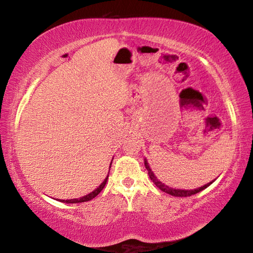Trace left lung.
<instances>
[{"label": "left lung", "mask_w": 253, "mask_h": 253, "mask_svg": "<svg viewBox=\"0 0 253 253\" xmlns=\"http://www.w3.org/2000/svg\"><path fill=\"white\" fill-rule=\"evenodd\" d=\"M144 163H145V168H146V169L148 170L149 178L152 179L153 183L155 184V185H156L158 188H160L161 191L165 192V193H168V194L173 195V196H178V198H186V196L194 195V194H196V193H199V192L203 191L204 188H207L208 186L211 185V184L214 182V181L210 182V183H208V184H205V185H203V186H201V187H199V188H195V190H178V188L176 190V188H172V187H169V186H168V185H165L164 183H162V182L160 181V179H158V178L155 176V174H154V173L152 172V169H151V168H149L147 161L144 160Z\"/></svg>", "instance_id": "obj_1"}]
</instances>
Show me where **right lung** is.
<instances>
[{"instance_id": "add662e5", "label": "right lung", "mask_w": 253, "mask_h": 253, "mask_svg": "<svg viewBox=\"0 0 253 253\" xmlns=\"http://www.w3.org/2000/svg\"><path fill=\"white\" fill-rule=\"evenodd\" d=\"M111 163H113V161H111ZM111 163H110V166H111ZM109 166V168H110ZM108 176H109V173L108 175H107V177L105 178V181L102 182L99 186H98L95 191H92L91 193H89L88 195H84L83 196V198L80 199H72V200H60V202H63V203H83V202H87V201H90L92 200L93 198H96V196L100 193V192L102 191V188L105 187L106 183H107V179H108Z\"/></svg>"}]
</instances>
